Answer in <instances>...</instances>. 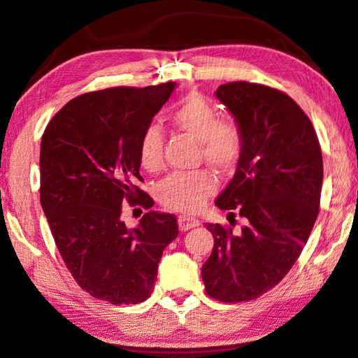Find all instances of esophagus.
<instances>
[{
  "label": "esophagus",
  "instance_id": "1",
  "mask_svg": "<svg viewBox=\"0 0 358 358\" xmlns=\"http://www.w3.org/2000/svg\"><path fill=\"white\" fill-rule=\"evenodd\" d=\"M199 225H200V222L194 217H187V216H180L178 217V227H180L181 231H187L191 229H196V227H199Z\"/></svg>",
  "mask_w": 358,
  "mask_h": 358
}]
</instances>
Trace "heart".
I'll use <instances>...</instances> for the list:
<instances>
[{
    "label": "heart",
    "instance_id": "heart-1",
    "mask_svg": "<svg viewBox=\"0 0 358 358\" xmlns=\"http://www.w3.org/2000/svg\"><path fill=\"white\" fill-rule=\"evenodd\" d=\"M172 123L181 131L199 141L201 157L219 172L236 166L243 152L241 129L231 120H219V113L210 100L191 95L173 109ZM162 129L152 123L141 134L139 161L147 171L158 169L162 161ZM216 191V180L206 171L173 172L157 186V197L162 205L177 211H196Z\"/></svg>",
    "mask_w": 358,
    "mask_h": 358
}]
</instances>
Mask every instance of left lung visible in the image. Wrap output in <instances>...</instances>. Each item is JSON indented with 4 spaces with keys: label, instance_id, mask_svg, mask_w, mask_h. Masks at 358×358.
I'll list each match as a JSON object with an SVG mask.
<instances>
[{
    "label": "left lung",
    "instance_id": "obj_1",
    "mask_svg": "<svg viewBox=\"0 0 358 358\" xmlns=\"http://www.w3.org/2000/svg\"><path fill=\"white\" fill-rule=\"evenodd\" d=\"M216 96L243 134L235 175L216 206L245 224L238 233L206 225L214 247L201 278L213 299L244 302L274 288L307 244L320 211L322 153L310 119L280 90L236 81Z\"/></svg>",
    "mask_w": 358,
    "mask_h": 358
}]
</instances>
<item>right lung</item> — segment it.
I'll return each instance as SVG.
<instances>
[{"mask_svg":"<svg viewBox=\"0 0 358 358\" xmlns=\"http://www.w3.org/2000/svg\"><path fill=\"white\" fill-rule=\"evenodd\" d=\"M175 87L80 95L42 136V210L76 283L100 301L131 305L150 297L162 250L178 236L173 214L145 213L134 229L122 220L127 200L152 208L138 187L139 139Z\"/></svg>","mask_w":358,"mask_h":358,"instance_id":"obj_1","label":"right lung"}]
</instances>
